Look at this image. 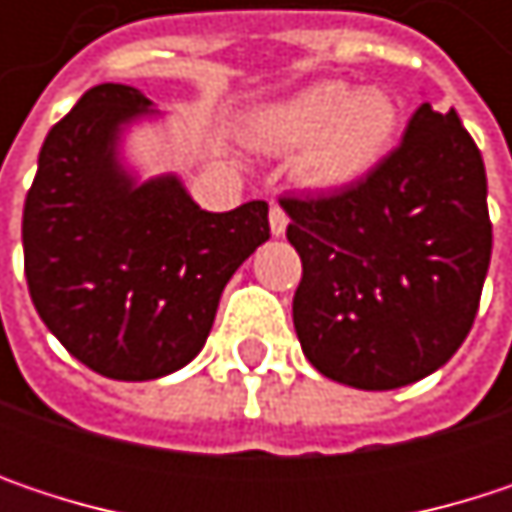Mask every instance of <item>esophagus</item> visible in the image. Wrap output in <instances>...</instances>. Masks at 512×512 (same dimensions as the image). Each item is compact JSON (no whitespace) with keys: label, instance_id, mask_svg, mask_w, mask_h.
I'll return each mask as SVG.
<instances>
[{"label":"esophagus","instance_id":"esophagus-1","mask_svg":"<svg viewBox=\"0 0 512 512\" xmlns=\"http://www.w3.org/2000/svg\"><path fill=\"white\" fill-rule=\"evenodd\" d=\"M287 225H290L287 213H284L278 204H272V207H269V228H272V234H275V237H281V234L287 231Z\"/></svg>","mask_w":512,"mask_h":512}]
</instances>
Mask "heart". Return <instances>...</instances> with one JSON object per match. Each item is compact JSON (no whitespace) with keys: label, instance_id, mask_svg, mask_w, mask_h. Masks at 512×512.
<instances>
[{"label":"heart","instance_id":"1","mask_svg":"<svg viewBox=\"0 0 512 512\" xmlns=\"http://www.w3.org/2000/svg\"><path fill=\"white\" fill-rule=\"evenodd\" d=\"M400 106L382 88L320 79L263 106L255 115L260 145L299 154L296 171L314 189H350L367 180L394 148Z\"/></svg>","mask_w":512,"mask_h":512}]
</instances>
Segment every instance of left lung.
<instances>
[{
    "label": "left lung",
    "instance_id": "1",
    "mask_svg": "<svg viewBox=\"0 0 512 512\" xmlns=\"http://www.w3.org/2000/svg\"><path fill=\"white\" fill-rule=\"evenodd\" d=\"M302 257L293 326L329 379L388 391L439 370L471 332L492 255L486 168L460 115L421 103L358 186L281 198Z\"/></svg>",
    "mask_w": 512,
    "mask_h": 512
}]
</instances>
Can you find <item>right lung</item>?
I'll return each mask as SVG.
<instances>
[{"instance_id":"1","label":"right lung","mask_w":512,"mask_h":512,"mask_svg":"<svg viewBox=\"0 0 512 512\" xmlns=\"http://www.w3.org/2000/svg\"><path fill=\"white\" fill-rule=\"evenodd\" d=\"M130 85H94L55 124L23 207L32 302L64 350L100 376L159 379L201 353L219 296L269 240L266 201L201 210L174 174L139 183L118 156L154 115Z\"/></svg>"}]
</instances>
